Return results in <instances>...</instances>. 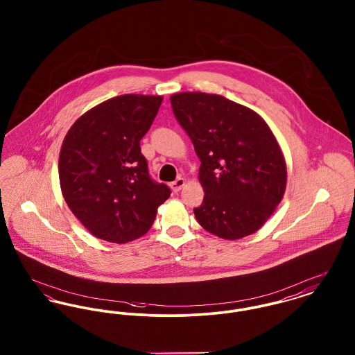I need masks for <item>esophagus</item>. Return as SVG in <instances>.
<instances>
[{
  "mask_svg": "<svg viewBox=\"0 0 355 355\" xmlns=\"http://www.w3.org/2000/svg\"><path fill=\"white\" fill-rule=\"evenodd\" d=\"M184 185H185V180L184 178H177L175 181H173L171 184H170V188L171 190L174 191V193H177V191H180L181 189L184 188Z\"/></svg>",
  "mask_w": 355,
  "mask_h": 355,
  "instance_id": "obj_1",
  "label": "esophagus"
}]
</instances>
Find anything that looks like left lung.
Listing matches in <instances>:
<instances>
[{
    "instance_id": "8db88e82",
    "label": "left lung",
    "mask_w": 355,
    "mask_h": 355,
    "mask_svg": "<svg viewBox=\"0 0 355 355\" xmlns=\"http://www.w3.org/2000/svg\"><path fill=\"white\" fill-rule=\"evenodd\" d=\"M201 161L204 201L194 208L210 233L237 240L260 230L280 204L287 167L271 128L245 105L205 92L170 98Z\"/></svg>"
}]
</instances>
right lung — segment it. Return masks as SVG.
Instances as JSON below:
<instances>
[{
	"label": "right lung",
	"mask_w": 355,
	"mask_h": 355,
	"mask_svg": "<svg viewBox=\"0 0 355 355\" xmlns=\"http://www.w3.org/2000/svg\"><path fill=\"white\" fill-rule=\"evenodd\" d=\"M164 98L127 94L83 114L67 132L59 178L71 211L95 237L123 244L151 228L170 197L155 182L141 153Z\"/></svg>",
	"instance_id": "right-lung-1"
}]
</instances>
